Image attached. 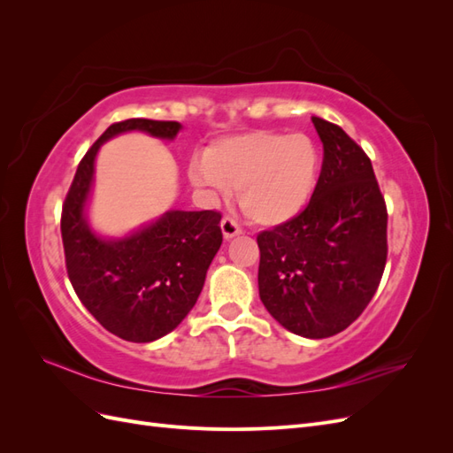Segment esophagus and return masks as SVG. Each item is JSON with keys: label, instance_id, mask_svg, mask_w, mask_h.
Wrapping results in <instances>:
<instances>
[{"label": "esophagus", "instance_id": "obj_1", "mask_svg": "<svg viewBox=\"0 0 453 453\" xmlns=\"http://www.w3.org/2000/svg\"><path fill=\"white\" fill-rule=\"evenodd\" d=\"M221 230H223V236H225L226 240H230V238H234V236L242 234V226L238 225L236 219H234V217H230V215L223 217V221H221Z\"/></svg>", "mask_w": 453, "mask_h": 453}]
</instances>
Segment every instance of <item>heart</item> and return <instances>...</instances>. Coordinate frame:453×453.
I'll use <instances>...</instances> for the list:
<instances>
[{"mask_svg":"<svg viewBox=\"0 0 453 453\" xmlns=\"http://www.w3.org/2000/svg\"><path fill=\"white\" fill-rule=\"evenodd\" d=\"M319 150L304 134L257 130L215 142L190 170L196 187L240 190V205L260 225L289 221L318 185Z\"/></svg>","mask_w":453,"mask_h":453,"instance_id":"b5f03b06","label":"heart"}]
</instances>
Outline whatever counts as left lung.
<instances>
[{
	"label": "left lung",
	"mask_w": 453,
	"mask_h": 453,
	"mask_svg": "<svg viewBox=\"0 0 453 453\" xmlns=\"http://www.w3.org/2000/svg\"><path fill=\"white\" fill-rule=\"evenodd\" d=\"M323 142L306 208L257 236L258 295L287 331L326 338L372 300L388 260V208L372 162L338 125L311 117Z\"/></svg>",
	"instance_id": "left-lung-1"
}]
</instances>
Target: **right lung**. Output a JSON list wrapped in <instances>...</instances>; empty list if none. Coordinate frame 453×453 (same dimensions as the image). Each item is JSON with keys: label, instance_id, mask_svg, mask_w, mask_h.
I'll return each instance as SVG.
<instances>
[{"label": "right lung", "instance_id": "obj_1", "mask_svg": "<svg viewBox=\"0 0 453 453\" xmlns=\"http://www.w3.org/2000/svg\"><path fill=\"white\" fill-rule=\"evenodd\" d=\"M175 120L127 119L109 127L81 158L62 205L65 270L81 303L98 323L128 342H153L193 310L215 253L223 243L221 213L168 211L122 240H102L88 228L85 203L94 158L104 142L128 130L173 140Z\"/></svg>", "mask_w": 453, "mask_h": 453}]
</instances>
